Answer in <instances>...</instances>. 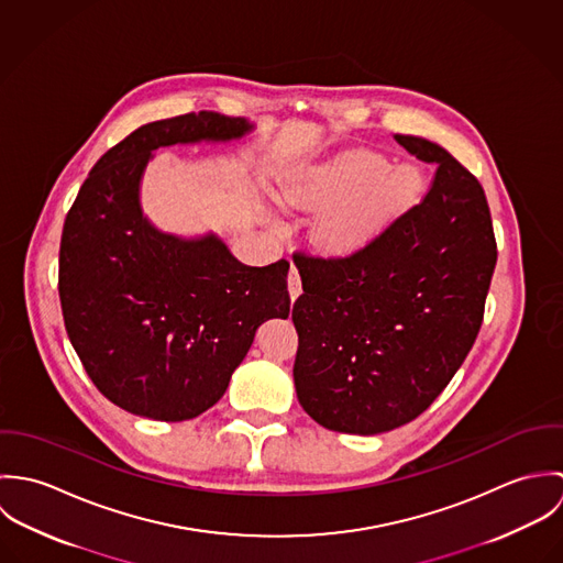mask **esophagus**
I'll return each instance as SVG.
<instances>
[{
	"instance_id": "esophagus-1",
	"label": "esophagus",
	"mask_w": 563,
	"mask_h": 563,
	"mask_svg": "<svg viewBox=\"0 0 563 563\" xmlns=\"http://www.w3.org/2000/svg\"><path fill=\"white\" fill-rule=\"evenodd\" d=\"M288 292H290V299H292V301L301 295V277H299L297 266H290V273H288Z\"/></svg>"
}]
</instances>
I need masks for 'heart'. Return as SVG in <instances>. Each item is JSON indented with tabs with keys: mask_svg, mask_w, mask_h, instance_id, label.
Segmentation results:
<instances>
[{
	"mask_svg": "<svg viewBox=\"0 0 563 563\" xmlns=\"http://www.w3.org/2000/svg\"><path fill=\"white\" fill-rule=\"evenodd\" d=\"M422 188L413 164H390L373 152H349L327 162L284 190L288 203H340L324 219V236L333 244L362 239L384 219L407 208Z\"/></svg>",
	"mask_w": 563,
	"mask_h": 563,
	"instance_id": "obj_1",
	"label": "heart"
}]
</instances>
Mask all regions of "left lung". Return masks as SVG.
<instances>
[{
  "label": "left lung",
  "instance_id": "obj_1",
  "mask_svg": "<svg viewBox=\"0 0 563 563\" xmlns=\"http://www.w3.org/2000/svg\"><path fill=\"white\" fill-rule=\"evenodd\" d=\"M395 139L438 164L424 199L344 257L295 253L297 399L340 433L393 431L435 401L475 344L496 266L477 177L427 139Z\"/></svg>",
  "mask_w": 563,
  "mask_h": 563
}]
</instances>
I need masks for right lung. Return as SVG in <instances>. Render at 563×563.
Returning a JSON list of instances; mask_svg holds the SVG:
<instances>
[{
  "instance_id": "right-lung-1",
  "label": "right lung",
  "mask_w": 563,
  "mask_h": 563,
  "mask_svg": "<svg viewBox=\"0 0 563 563\" xmlns=\"http://www.w3.org/2000/svg\"><path fill=\"white\" fill-rule=\"evenodd\" d=\"M251 130L219 112L147 123L97 161L65 219V327L90 382L130 413L164 422L203 413L225 395L257 327L290 314L286 260L246 266L217 234H166L141 208L156 150Z\"/></svg>"
}]
</instances>
